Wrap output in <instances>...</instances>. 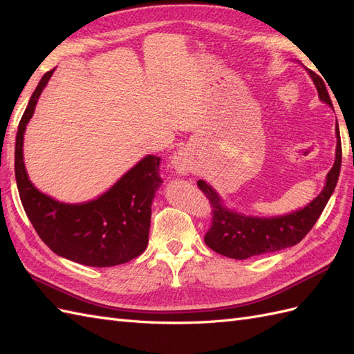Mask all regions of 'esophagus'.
Segmentation results:
<instances>
[{
	"label": "esophagus",
	"mask_w": 354,
	"mask_h": 354,
	"mask_svg": "<svg viewBox=\"0 0 354 354\" xmlns=\"http://www.w3.org/2000/svg\"><path fill=\"white\" fill-rule=\"evenodd\" d=\"M174 168H176L177 171H180V173H186V171H187L186 159H185V156L181 155V153H178V155L174 158Z\"/></svg>",
	"instance_id": "34e87169"
}]
</instances>
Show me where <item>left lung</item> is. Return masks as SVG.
<instances>
[{
	"mask_svg": "<svg viewBox=\"0 0 354 354\" xmlns=\"http://www.w3.org/2000/svg\"><path fill=\"white\" fill-rule=\"evenodd\" d=\"M308 73L315 81L320 100L328 103L332 108V102L329 99V94L322 78L312 71H308ZM335 133V162L326 176L324 190L307 207L295 212L286 214V216L272 218L242 216V214H238L224 207L217 192L203 180H199L198 187L209 199L212 208L211 227L205 233V238H203L209 248L221 255L229 257V259L245 260L254 255L269 254L288 248V246L297 245L301 241L315 226V223L320 217L332 192H334L337 186L341 168V138L338 127Z\"/></svg>",
	"mask_w": 354,
	"mask_h": 354,
	"instance_id": "obj_1",
	"label": "left lung"
}]
</instances>
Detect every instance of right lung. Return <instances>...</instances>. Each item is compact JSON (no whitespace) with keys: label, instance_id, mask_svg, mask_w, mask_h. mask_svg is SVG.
Here are the masks:
<instances>
[{"label":"right lung","instance_id":"obj_1","mask_svg":"<svg viewBox=\"0 0 354 354\" xmlns=\"http://www.w3.org/2000/svg\"><path fill=\"white\" fill-rule=\"evenodd\" d=\"M53 71L41 78L19 122L15 174L20 201L38 236L53 252L91 267L124 264L147 246L152 201L164 183L159 176L160 158L147 155L106 194L90 202L73 205L41 194L26 174L24 134Z\"/></svg>","mask_w":354,"mask_h":354}]
</instances>
